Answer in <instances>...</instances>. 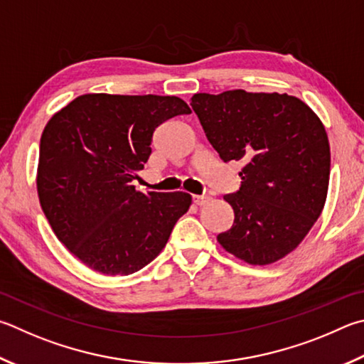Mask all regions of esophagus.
<instances>
[{"label": "esophagus", "mask_w": 364, "mask_h": 364, "mask_svg": "<svg viewBox=\"0 0 364 364\" xmlns=\"http://www.w3.org/2000/svg\"><path fill=\"white\" fill-rule=\"evenodd\" d=\"M208 200H210L208 196H194V197H193V202H194L196 205H205Z\"/></svg>", "instance_id": "1"}]
</instances>
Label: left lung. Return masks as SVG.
<instances>
[{
  "instance_id": "obj_1",
  "label": "left lung",
  "mask_w": 364,
  "mask_h": 364,
  "mask_svg": "<svg viewBox=\"0 0 364 364\" xmlns=\"http://www.w3.org/2000/svg\"><path fill=\"white\" fill-rule=\"evenodd\" d=\"M191 107L221 159L243 164L240 189L224 196L235 218L220 245L251 266L285 257L326 202L331 153L320 117L277 92L196 94Z\"/></svg>"
}]
</instances>
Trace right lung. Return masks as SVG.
Returning <instances> with one entry per match:
<instances>
[{
  "label": "right lung",
  "instance_id": "add662e5",
  "mask_svg": "<svg viewBox=\"0 0 364 364\" xmlns=\"http://www.w3.org/2000/svg\"><path fill=\"white\" fill-rule=\"evenodd\" d=\"M191 109L181 98L85 94L50 117L39 144L36 188L52 230L105 275H129L164 250L193 202L188 193H140L154 130Z\"/></svg>",
  "mask_w": 364,
  "mask_h": 364
}]
</instances>
